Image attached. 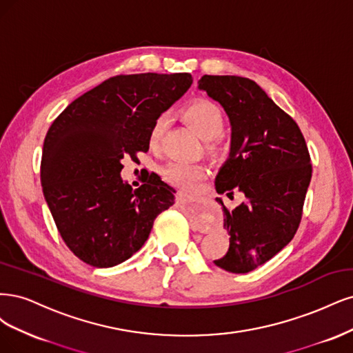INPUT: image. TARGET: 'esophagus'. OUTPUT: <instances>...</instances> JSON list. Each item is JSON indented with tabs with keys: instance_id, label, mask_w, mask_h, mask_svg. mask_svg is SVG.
<instances>
[{
	"instance_id": "obj_1",
	"label": "esophagus",
	"mask_w": 353,
	"mask_h": 353,
	"mask_svg": "<svg viewBox=\"0 0 353 353\" xmlns=\"http://www.w3.org/2000/svg\"><path fill=\"white\" fill-rule=\"evenodd\" d=\"M176 199H177V202H181L185 199V193L183 192H180V190H177V193H176ZM195 229L198 230V232H201V233H205V232H208L210 230V225H207V224H203V223H195Z\"/></svg>"
}]
</instances>
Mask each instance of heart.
Listing matches in <instances>:
<instances>
[{
    "instance_id": "b5f03b06",
    "label": "heart",
    "mask_w": 353,
    "mask_h": 353,
    "mask_svg": "<svg viewBox=\"0 0 353 353\" xmlns=\"http://www.w3.org/2000/svg\"><path fill=\"white\" fill-rule=\"evenodd\" d=\"M185 119L190 124L192 129L205 141H212L215 138H219L225 126V120L221 108L207 99H199L188 105V108L185 110ZM165 129V116L157 117L150 132L151 146H157L161 142ZM163 174L170 183L189 189L203 176V167L199 164L174 161L164 167Z\"/></svg>"
}]
</instances>
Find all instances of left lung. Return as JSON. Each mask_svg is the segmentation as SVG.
<instances>
[{"instance_id": "8db88e82", "label": "left lung", "mask_w": 353, "mask_h": 353, "mask_svg": "<svg viewBox=\"0 0 353 353\" xmlns=\"http://www.w3.org/2000/svg\"><path fill=\"white\" fill-rule=\"evenodd\" d=\"M198 88L220 102L232 124L230 154L215 189L243 201L227 210L221 198L227 254L214 264L245 274L265 264L296 233L312 165L296 124L254 81L241 76L201 77Z\"/></svg>"}]
</instances>
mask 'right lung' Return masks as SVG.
<instances>
[{
	"label": "right lung",
	"mask_w": 353,
	"mask_h": 353,
	"mask_svg": "<svg viewBox=\"0 0 353 353\" xmlns=\"http://www.w3.org/2000/svg\"><path fill=\"white\" fill-rule=\"evenodd\" d=\"M189 73L110 77L74 99L43 141L41 185L64 243L83 263L108 268L138 252L174 190L152 174L136 190L121 160L150 150L157 117L190 88Z\"/></svg>",
	"instance_id": "right-lung-1"
}]
</instances>
